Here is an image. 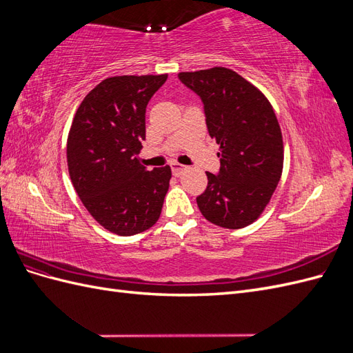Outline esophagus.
<instances>
[{
  "mask_svg": "<svg viewBox=\"0 0 353 353\" xmlns=\"http://www.w3.org/2000/svg\"><path fill=\"white\" fill-rule=\"evenodd\" d=\"M170 168H172V174H174V176L183 175V172L185 170V166H184V165H179V163H176V162L170 165Z\"/></svg>",
  "mask_w": 353,
  "mask_h": 353,
  "instance_id": "34e87169",
  "label": "esophagus"
}]
</instances>
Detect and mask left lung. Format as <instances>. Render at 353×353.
Wrapping results in <instances>:
<instances>
[{"instance_id": "1", "label": "left lung", "mask_w": 353, "mask_h": 353, "mask_svg": "<svg viewBox=\"0 0 353 353\" xmlns=\"http://www.w3.org/2000/svg\"><path fill=\"white\" fill-rule=\"evenodd\" d=\"M203 101L208 131L221 145L219 172L208 175L197 206L209 222L239 230L259 218L283 172V135L271 103L237 72H181Z\"/></svg>"}]
</instances>
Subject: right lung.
<instances>
[{"mask_svg":"<svg viewBox=\"0 0 353 353\" xmlns=\"http://www.w3.org/2000/svg\"><path fill=\"white\" fill-rule=\"evenodd\" d=\"M168 74L113 77L91 90L74 113L68 137L72 184L101 227L134 236L153 227L172 176L169 166L138 162L145 140V108Z\"/></svg>","mask_w":353,"mask_h":353,"instance_id":"1","label":"right lung"}]
</instances>
